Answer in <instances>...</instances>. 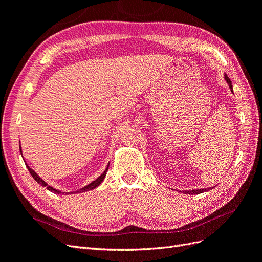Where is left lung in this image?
<instances>
[{
	"instance_id": "8db88e82",
	"label": "left lung",
	"mask_w": 262,
	"mask_h": 262,
	"mask_svg": "<svg viewBox=\"0 0 262 262\" xmlns=\"http://www.w3.org/2000/svg\"><path fill=\"white\" fill-rule=\"evenodd\" d=\"M225 80H226V82L228 83V85H229V89H231V91L233 92V86H232V82H231V80H229V78L225 75ZM212 189V188H211ZM203 191H208V188H205V189H195V190H189V191H184L186 194H199V193H202Z\"/></svg>"
}]
</instances>
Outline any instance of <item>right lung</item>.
<instances>
[{
	"label": "right lung",
	"mask_w": 262,
	"mask_h": 262,
	"mask_svg": "<svg viewBox=\"0 0 262 262\" xmlns=\"http://www.w3.org/2000/svg\"><path fill=\"white\" fill-rule=\"evenodd\" d=\"M19 149H20V152H21V148H20V146H19ZM26 166H27V168H28V170H29V172H30V175L33 176V178L38 182V184H40L42 187H47V189L48 190H50V191H52V192H54V193H58V194H60V193H62L61 191H59V190H57V189H54V188H52V187H50V186H48L46 184V182L39 177L37 173L31 169L29 166L26 164ZM108 167H109V165L107 166V168H106V170L101 173V175L96 179V180H94L92 184H90V185H87L86 187H84V188H82V189H80V190H77V191H74V192H71V193H78V192H85V191H89V190H93V189H95L96 188L97 186H99L100 184H101V181L104 180V178L106 177V173H107V170H108ZM63 193H66V192H63ZM69 192H67V194H68Z\"/></svg>",
	"instance_id": "right-lung-1"
}]
</instances>
